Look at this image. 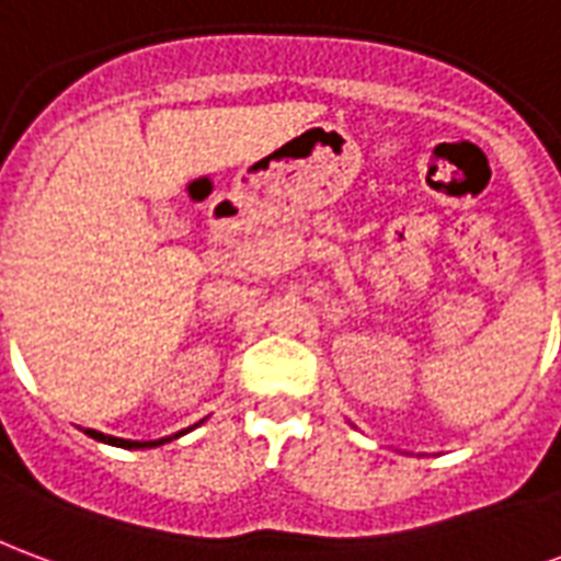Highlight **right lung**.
I'll use <instances>...</instances> for the list:
<instances>
[{
	"label": "right lung",
	"instance_id": "right-lung-1",
	"mask_svg": "<svg viewBox=\"0 0 561 561\" xmlns=\"http://www.w3.org/2000/svg\"><path fill=\"white\" fill-rule=\"evenodd\" d=\"M89 437L101 439V443H110V446H122V449H153V446H163V443H169V439L181 437L184 431H178V434H172V437H163V439H148V443H139V439H122V437H110V434H101V431H85Z\"/></svg>",
	"mask_w": 561,
	"mask_h": 561
}]
</instances>
